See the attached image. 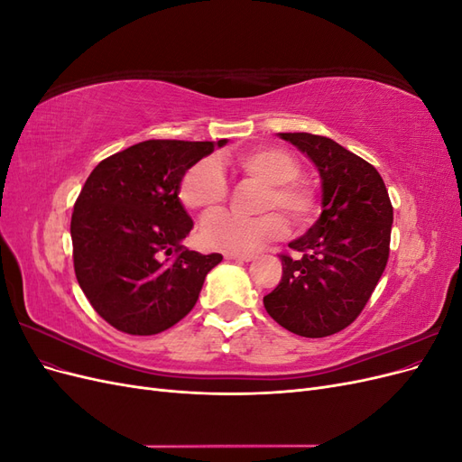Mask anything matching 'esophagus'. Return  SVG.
I'll list each match as a JSON object with an SVG mask.
<instances>
[{"instance_id":"1","label":"esophagus","mask_w":462,"mask_h":462,"mask_svg":"<svg viewBox=\"0 0 462 462\" xmlns=\"http://www.w3.org/2000/svg\"><path fill=\"white\" fill-rule=\"evenodd\" d=\"M226 260H233V262H253L254 256H253V254H231V253H226Z\"/></svg>"}]
</instances>
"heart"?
Listing matches in <instances>:
<instances>
[{
    "label": "heart",
    "instance_id": "obj_1",
    "mask_svg": "<svg viewBox=\"0 0 462 462\" xmlns=\"http://www.w3.org/2000/svg\"><path fill=\"white\" fill-rule=\"evenodd\" d=\"M235 163L253 179L265 183L260 199L262 209H282L285 217L304 226L316 212L314 189L297 179L300 163L282 148H256L236 156ZM227 179L214 158L192 163L179 185V199L192 212L214 214L227 199ZM287 223L282 214L265 212L256 217L216 214L204 221L200 236L206 246L231 254H254L263 245L283 236Z\"/></svg>",
    "mask_w": 462,
    "mask_h": 462
}]
</instances>
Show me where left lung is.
Listing matches in <instances>:
<instances>
[{
	"label": "left lung",
	"mask_w": 462,
	"mask_h": 462,
	"mask_svg": "<svg viewBox=\"0 0 462 462\" xmlns=\"http://www.w3.org/2000/svg\"><path fill=\"white\" fill-rule=\"evenodd\" d=\"M318 167L321 214L289 243L283 275L263 297L268 314L300 337H328L351 326L370 300L389 258L393 206L382 175L328 136L279 133Z\"/></svg>",
	"instance_id": "obj_1"
}]
</instances>
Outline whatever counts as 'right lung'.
Listing matches in <instances>:
<instances>
[{
  "label": "right lung",
  "instance_id": "right-lung-1",
  "mask_svg": "<svg viewBox=\"0 0 462 462\" xmlns=\"http://www.w3.org/2000/svg\"><path fill=\"white\" fill-rule=\"evenodd\" d=\"M227 141H144L102 160L71 217L77 282L92 309L129 335H156L197 304L221 254L183 246L192 219L179 200L185 171Z\"/></svg>",
  "mask_w": 462,
  "mask_h": 462
}]
</instances>
